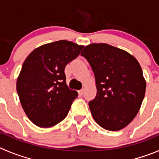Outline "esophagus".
I'll return each mask as SVG.
<instances>
[{"label":"esophagus","mask_w":159,"mask_h":159,"mask_svg":"<svg viewBox=\"0 0 159 159\" xmlns=\"http://www.w3.org/2000/svg\"><path fill=\"white\" fill-rule=\"evenodd\" d=\"M78 92H79V94L81 95V96H83V95H84V89H82V90H79Z\"/></svg>","instance_id":"1"}]
</instances>
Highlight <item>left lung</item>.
Listing matches in <instances>:
<instances>
[{
    "instance_id": "8db88e82",
    "label": "left lung",
    "mask_w": 159,
    "mask_h": 159,
    "mask_svg": "<svg viewBox=\"0 0 159 159\" xmlns=\"http://www.w3.org/2000/svg\"><path fill=\"white\" fill-rule=\"evenodd\" d=\"M81 55L95 76L97 95L89 102L97 123L110 131L120 130L135 118L145 94L146 82L137 60L107 43H91Z\"/></svg>"
}]
</instances>
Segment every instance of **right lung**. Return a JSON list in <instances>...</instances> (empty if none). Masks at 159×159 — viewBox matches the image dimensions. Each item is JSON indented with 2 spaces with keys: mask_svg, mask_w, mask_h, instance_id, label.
Masks as SVG:
<instances>
[{
  "mask_svg": "<svg viewBox=\"0 0 159 159\" xmlns=\"http://www.w3.org/2000/svg\"><path fill=\"white\" fill-rule=\"evenodd\" d=\"M84 46L67 40L42 45L22 65L16 89L22 108L39 127H51L67 116L78 93L66 84L65 68Z\"/></svg>",
  "mask_w": 159,
  "mask_h": 159,
  "instance_id": "add662e5",
  "label": "right lung"
}]
</instances>
